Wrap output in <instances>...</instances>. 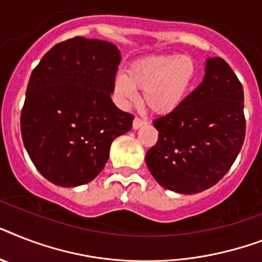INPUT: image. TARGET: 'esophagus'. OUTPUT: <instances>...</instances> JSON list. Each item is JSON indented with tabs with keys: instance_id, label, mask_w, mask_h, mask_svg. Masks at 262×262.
<instances>
[{
	"instance_id": "obj_1",
	"label": "esophagus",
	"mask_w": 262,
	"mask_h": 262,
	"mask_svg": "<svg viewBox=\"0 0 262 262\" xmlns=\"http://www.w3.org/2000/svg\"><path fill=\"white\" fill-rule=\"evenodd\" d=\"M145 124H146L145 121L141 120V118H138V117H136L135 120H133V129H136V130H137V129H140V127L144 126Z\"/></svg>"
}]
</instances>
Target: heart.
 <instances>
[{
    "label": "heart",
    "instance_id": "b5f03b06",
    "mask_svg": "<svg viewBox=\"0 0 262 262\" xmlns=\"http://www.w3.org/2000/svg\"><path fill=\"white\" fill-rule=\"evenodd\" d=\"M198 79V67L190 55H153L135 61L114 79V94L122 106L142 101L157 116H168L180 109L192 93Z\"/></svg>",
    "mask_w": 262,
    "mask_h": 262
}]
</instances>
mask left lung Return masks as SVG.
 <instances>
[{"mask_svg": "<svg viewBox=\"0 0 262 262\" xmlns=\"http://www.w3.org/2000/svg\"><path fill=\"white\" fill-rule=\"evenodd\" d=\"M153 125L159 140L145 161L156 182L186 195L207 190L230 169L245 140L241 82L222 57H208L201 84Z\"/></svg>", "mask_w": 262, "mask_h": 262, "instance_id": "left-lung-1", "label": "left lung"}]
</instances>
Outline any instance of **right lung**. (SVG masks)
<instances>
[{
  "mask_svg": "<svg viewBox=\"0 0 262 262\" xmlns=\"http://www.w3.org/2000/svg\"><path fill=\"white\" fill-rule=\"evenodd\" d=\"M121 52L105 40L74 37L52 47L32 71L21 135L32 163L61 187L90 183L112 142L135 117L112 101Z\"/></svg>",
  "mask_w": 262,
  "mask_h": 262,
  "instance_id": "add662e5",
  "label": "right lung"
}]
</instances>
